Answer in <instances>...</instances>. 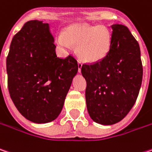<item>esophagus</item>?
<instances>
[{"instance_id": "esophagus-1", "label": "esophagus", "mask_w": 152, "mask_h": 152, "mask_svg": "<svg viewBox=\"0 0 152 152\" xmlns=\"http://www.w3.org/2000/svg\"><path fill=\"white\" fill-rule=\"evenodd\" d=\"M78 72H81V69H82V66H83V64H82V62L81 61H79L78 60Z\"/></svg>"}]
</instances>
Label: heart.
Returning a JSON list of instances; mask_svg holds the SVG:
<instances>
[{
	"label": "heart",
	"instance_id": "1",
	"mask_svg": "<svg viewBox=\"0 0 152 152\" xmlns=\"http://www.w3.org/2000/svg\"><path fill=\"white\" fill-rule=\"evenodd\" d=\"M62 48L70 50L77 46V51L83 61L95 63L107 55L111 46V34L107 28L99 26L75 25L69 26L57 39Z\"/></svg>",
	"mask_w": 152,
	"mask_h": 152
}]
</instances>
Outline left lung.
<instances>
[{
	"instance_id": "1",
	"label": "left lung",
	"mask_w": 152,
	"mask_h": 152,
	"mask_svg": "<svg viewBox=\"0 0 152 152\" xmlns=\"http://www.w3.org/2000/svg\"><path fill=\"white\" fill-rule=\"evenodd\" d=\"M112 29L106 58L82 66L87 109L91 119L102 125L115 124L126 116L136 102L143 78L138 41L123 25H113Z\"/></svg>"
}]
</instances>
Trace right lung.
<instances>
[{"instance_id": "add662e5", "label": "right lung", "mask_w": 152, "mask_h": 152, "mask_svg": "<svg viewBox=\"0 0 152 152\" xmlns=\"http://www.w3.org/2000/svg\"><path fill=\"white\" fill-rule=\"evenodd\" d=\"M49 25L26 22L14 36L7 58V86L16 108L28 121L43 124L62 111L78 70L72 56L59 58Z\"/></svg>"}]
</instances>
